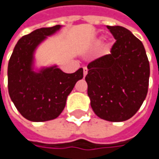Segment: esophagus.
I'll return each mask as SVG.
<instances>
[{
    "instance_id": "1",
    "label": "esophagus",
    "mask_w": 159,
    "mask_h": 159,
    "mask_svg": "<svg viewBox=\"0 0 159 159\" xmlns=\"http://www.w3.org/2000/svg\"><path fill=\"white\" fill-rule=\"evenodd\" d=\"M87 73H88V68L87 67H84L83 68V75H84V77H86Z\"/></svg>"
}]
</instances>
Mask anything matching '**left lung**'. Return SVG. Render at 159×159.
<instances>
[{"label":"left lung","instance_id":"obj_1","mask_svg":"<svg viewBox=\"0 0 159 159\" xmlns=\"http://www.w3.org/2000/svg\"><path fill=\"white\" fill-rule=\"evenodd\" d=\"M107 28L114 36L111 54L88 65V95L102 119L121 122L132 118L146 98L150 63L143 44L126 28Z\"/></svg>","mask_w":159,"mask_h":159}]
</instances>
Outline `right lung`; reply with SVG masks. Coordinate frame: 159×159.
Segmentation results:
<instances>
[{
    "label": "right lung",
    "instance_id": "obj_1",
    "mask_svg": "<svg viewBox=\"0 0 159 159\" xmlns=\"http://www.w3.org/2000/svg\"><path fill=\"white\" fill-rule=\"evenodd\" d=\"M62 25L37 29L23 36L16 44L8 65V88L11 101L24 118L44 122L57 118L66 104L83 69L65 73L57 65L34 70L37 47L60 30Z\"/></svg>",
    "mask_w": 159,
    "mask_h": 159
}]
</instances>
